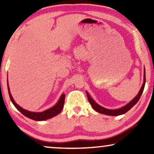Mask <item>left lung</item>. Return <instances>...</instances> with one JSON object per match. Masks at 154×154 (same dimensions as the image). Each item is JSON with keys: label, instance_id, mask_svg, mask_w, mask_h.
<instances>
[{"label": "left lung", "instance_id": "left-lung-1", "mask_svg": "<svg viewBox=\"0 0 154 154\" xmlns=\"http://www.w3.org/2000/svg\"><path fill=\"white\" fill-rule=\"evenodd\" d=\"M145 82H146V78H145V68H144V82H143L142 86L141 88H140L138 94L135 97V98L132 100L130 103H128L127 105H125V106H123V107L119 108V109H107V108L102 107V106L99 105L98 103H96V102L94 100V99L91 97V96L88 92H86V95H87L88 102H89L91 105L92 106V107L94 108V109L96 110V112H99V113L106 114V115H109V116H119V115H121V114L126 113L128 111H129V110L131 109L136 103H137L138 100H139L140 98V97H141V96H142L143 91H144Z\"/></svg>", "mask_w": 154, "mask_h": 154}]
</instances>
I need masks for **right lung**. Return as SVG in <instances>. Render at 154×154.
Segmentation results:
<instances>
[{"label":"right lung","instance_id":"1","mask_svg":"<svg viewBox=\"0 0 154 154\" xmlns=\"http://www.w3.org/2000/svg\"><path fill=\"white\" fill-rule=\"evenodd\" d=\"M8 93H9L10 98L11 100L13 105H14V107H16L21 114H23L25 116L31 119H33L35 121H45V120L49 119H51L54 117V116L58 115V114L61 112L63 108L65 96H66V95L63 94L61 96H60L59 100H58V101L57 102V103H56L54 106H53L52 107L49 108L48 109L45 110V111H43L42 112H35L28 111L26 109H23L22 107H21L20 106L18 105L16 103H15V101L14 100V99H13L11 95V93L10 91V88H9V86H8Z\"/></svg>","mask_w":154,"mask_h":154}]
</instances>
